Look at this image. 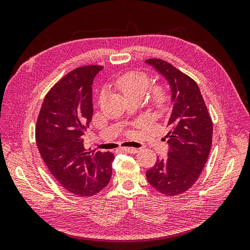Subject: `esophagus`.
Masks as SVG:
<instances>
[{"label": "esophagus", "instance_id": "1", "mask_svg": "<svg viewBox=\"0 0 250 250\" xmlns=\"http://www.w3.org/2000/svg\"><path fill=\"white\" fill-rule=\"evenodd\" d=\"M120 149L126 153H137L139 151V149L137 148H129V147H121Z\"/></svg>", "mask_w": 250, "mask_h": 250}]
</instances>
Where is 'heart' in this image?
Returning a JSON list of instances; mask_svg holds the SVG:
<instances>
[{
    "instance_id": "obj_1",
    "label": "heart",
    "mask_w": 250,
    "mask_h": 250,
    "mask_svg": "<svg viewBox=\"0 0 250 250\" xmlns=\"http://www.w3.org/2000/svg\"><path fill=\"white\" fill-rule=\"evenodd\" d=\"M117 86L125 96L134 93L144 94L149 85V78L146 74L138 72L126 73L117 79ZM163 94H157V101H163Z\"/></svg>"
}]
</instances>
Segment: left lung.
Instances as JSON below:
<instances>
[{
    "mask_svg": "<svg viewBox=\"0 0 250 250\" xmlns=\"http://www.w3.org/2000/svg\"><path fill=\"white\" fill-rule=\"evenodd\" d=\"M145 62L168 81L173 103L167 124L168 157L157 158L146 176L160 193L176 196L198 179L211 147L213 123L197 83L191 77L162 59L151 58Z\"/></svg>",
    "mask_w": 250,
    "mask_h": 250,
    "instance_id": "1",
    "label": "left lung"
}]
</instances>
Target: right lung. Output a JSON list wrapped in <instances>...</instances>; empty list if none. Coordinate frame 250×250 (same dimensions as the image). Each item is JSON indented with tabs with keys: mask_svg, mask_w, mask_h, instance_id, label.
<instances>
[{
	"mask_svg": "<svg viewBox=\"0 0 250 250\" xmlns=\"http://www.w3.org/2000/svg\"><path fill=\"white\" fill-rule=\"evenodd\" d=\"M100 65L77 67L60 79L44 97L35 139L44 164L66 191L93 196L107 186L113 154L89 151L83 135L93 117L92 85Z\"/></svg>",
	"mask_w": 250,
	"mask_h": 250,
	"instance_id": "obj_1",
	"label": "right lung"
}]
</instances>
